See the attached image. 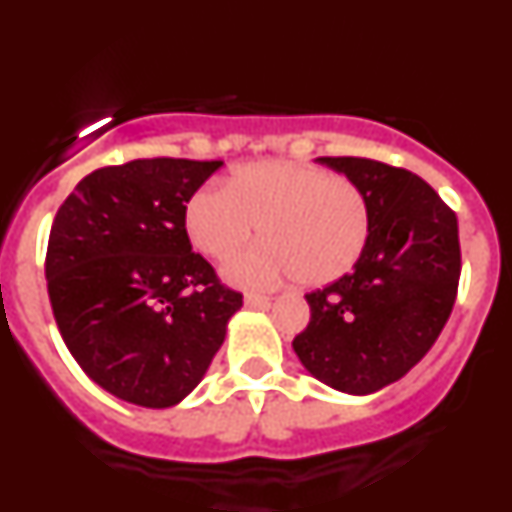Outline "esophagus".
Segmentation results:
<instances>
[{
  "instance_id": "obj_1",
  "label": "esophagus",
  "mask_w": 512,
  "mask_h": 512,
  "mask_svg": "<svg viewBox=\"0 0 512 512\" xmlns=\"http://www.w3.org/2000/svg\"><path fill=\"white\" fill-rule=\"evenodd\" d=\"M243 302H246V307H269L271 300L266 295H253L251 292V295H246V300Z\"/></svg>"
}]
</instances>
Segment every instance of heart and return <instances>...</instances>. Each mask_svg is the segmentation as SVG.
Masks as SVG:
<instances>
[{"instance_id":"heart-1","label":"heart","mask_w":512,"mask_h":512,"mask_svg":"<svg viewBox=\"0 0 512 512\" xmlns=\"http://www.w3.org/2000/svg\"><path fill=\"white\" fill-rule=\"evenodd\" d=\"M261 220L266 238L230 256L223 274L238 287L336 282L364 253L372 212L359 184L297 161H251L225 187H202L184 207L189 241L210 259H225Z\"/></svg>"}]
</instances>
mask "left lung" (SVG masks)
<instances>
[{
  "label": "left lung",
  "instance_id": "obj_1",
  "mask_svg": "<svg viewBox=\"0 0 512 512\" xmlns=\"http://www.w3.org/2000/svg\"><path fill=\"white\" fill-rule=\"evenodd\" d=\"M318 161L359 184L372 230L351 274L305 295L310 323L292 348L333 390L372 395L405 377L441 336L459 287V225L413 171L354 156Z\"/></svg>",
  "mask_w": 512,
  "mask_h": 512
}]
</instances>
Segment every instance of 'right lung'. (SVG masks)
<instances>
[{"instance_id": "1", "label": "right lung", "mask_w": 512, "mask_h": 512, "mask_svg": "<svg viewBox=\"0 0 512 512\" xmlns=\"http://www.w3.org/2000/svg\"><path fill=\"white\" fill-rule=\"evenodd\" d=\"M223 161L138 158L76 184L53 220L45 279L76 364L140 408L202 382L243 297L192 253L184 207Z\"/></svg>"}]
</instances>
